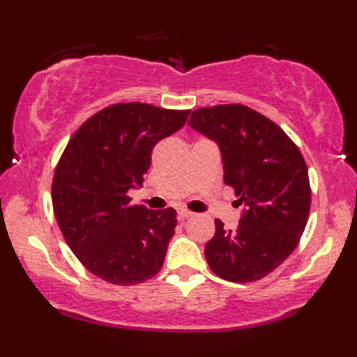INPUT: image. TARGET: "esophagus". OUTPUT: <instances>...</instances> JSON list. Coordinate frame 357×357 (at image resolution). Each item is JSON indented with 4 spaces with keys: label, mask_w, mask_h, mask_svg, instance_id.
<instances>
[{
    "label": "esophagus",
    "mask_w": 357,
    "mask_h": 357,
    "mask_svg": "<svg viewBox=\"0 0 357 357\" xmlns=\"http://www.w3.org/2000/svg\"><path fill=\"white\" fill-rule=\"evenodd\" d=\"M191 216H192V213L188 211V209H179V211H178V220L181 222L186 221L188 218H191Z\"/></svg>",
    "instance_id": "esophagus-1"
}]
</instances>
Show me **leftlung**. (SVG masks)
I'll return each mask as SVG.
<instances>
[{
  "label": "left lung",
  "instance_id": "8db88e82",
  "mask_svg": "<svg viewBox=\"0 0 357 357\" xmlns=\"http://www.w3.org/2000/svg\"><path fill=\"white\" fill-rule=\"evenodd\" d=\"M190 126L220 144L225 183L246 206L238 229L214 221L206 261L226 281L263 279L294 251L306 227L311 209L306 161L276 123L244 105L199 108L192 111Z\"/></svg>",
  "mask_w": 357,
  "mask_h": 357
}]
</instances>
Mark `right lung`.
<instances>
[{"label":"right lung","instance_id":"right-lung-1","mask_svg":"<svg viewBox=\"0 0 357 357\" xmlns=\"http://www.w3.org/2000/svg\"><path fill=\"white\" fill-rule=\"evenodd\" d=\"M190 113L116 102L68 141L54 167L53 211L68 246L94 276L132 286L161 271L176 211L131 204L128 191L143 186L153 148L183 128Z\"/></svg>","mask_w":357,"mask_h":357}]
</instances>
